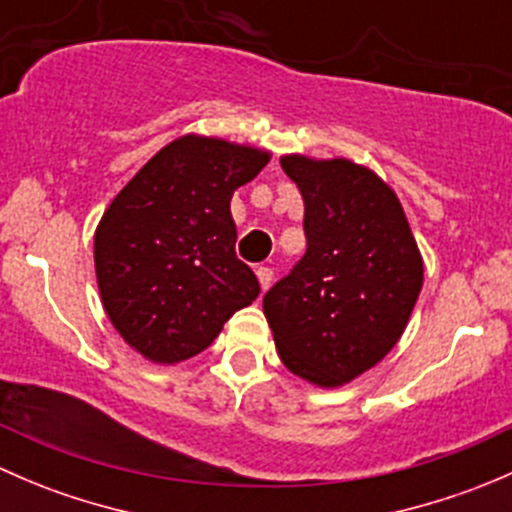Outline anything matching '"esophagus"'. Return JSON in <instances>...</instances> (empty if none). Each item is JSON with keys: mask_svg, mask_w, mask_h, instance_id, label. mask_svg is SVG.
<instances>
[{"mask_svg": "<svg viewBox=\"0 0 512 512\" xmlns=\"http://www.w3.org/2000/svg\"><path fill=\"white\" fill-rule=\"evenodd\" d=\"M257 280H260L262 289L270 287L272 280H275V272H272V267H257Z\"/></svg>", "mask_w": 512, "mask_h": 512, "instance_id": "obj_1", "label": "esophagus"}]
</instances>
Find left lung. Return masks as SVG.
<instances>
[{
  "label": "left lung",
  "instance_id": "8db88e82",
  "mask_svg": "<svg viewBox=\"0 0 512 512\" xmlns=\"http://www.w3.org/2000/svg\"><path fill=\"white\" fill-rule=\"evenodd\" d=\"M304 198L307 252L262 299L282 364L322 389L394 349L423 285V260L394 190L347 158L282 156Z\"/></svg>",
  "mask_w": 512,
  "mask_h": 512
}]
</instances>
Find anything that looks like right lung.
<instances>
[{"label":"right lung","mask_w":512,"mask_h":512,"mask_svg":"<svg viewBox=\"0 0 512 512\" xmlns=\"http://www.w3.org/2000/svg\"><path fill=\"white\" fill-rule=\"evenodd\" d=\"M267 160L260 148L188 133L160 148L103 213L94 235L103 309L148 361L200 354L260 294L235 255L230 200Z\"/></svg>","instance_id":"obj_1"}]
</instances>
